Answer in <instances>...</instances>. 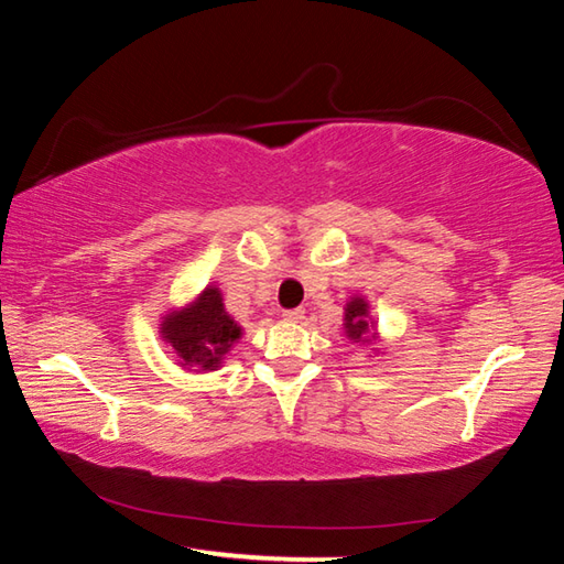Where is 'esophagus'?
Wrapping results in <instances>:
<instances>
[{"label":"esophagus","mask_w":564,"mask_h":564,"mask_svg":"<svg viewBox=\"0 0 564 564\" xmlns=\"http://www.w3.org/2000/svg\"><path fill=\"white\" fill-rule=\"evenodd\" d=\"M303 308H289V311H283V318L285 321H291V323H299V321H303Z\"/></svg>","instance_id":"obj_1"}]
</instances>
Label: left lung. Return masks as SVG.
<instances>
[{
  "label": "left lung",
  "instance_id": "8db88e82",
  "mask_svg": "<svg viewBox=\"0 0 564 564\" xmlns=\"http://www.w3.org/2000/svg\"><path fill=\"white\" fill-rule=\"evenodd\" d=\"M346 333L350 340H368L373 336V323L368 318V303L352 299L346 305Z\"/></svg>",
  "mask_w": 564,
  "mask_h": 564
}]
</instances>
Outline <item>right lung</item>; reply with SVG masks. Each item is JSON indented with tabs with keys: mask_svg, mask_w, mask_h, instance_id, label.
Segmentation results:
<instances>
[{
	"mask_svg": "<svg viewBox=\"0 0 564 564\" xmlns=\"http://www.w3.org/2000/svg\"><path fill=\"white\" fill-rule=\"evenodd\" d=\"M161 336L171 343L181 368L206 373L218 368L228 348L241 338V328L224 311L218 289H206L194 305L164 318Z\"/></svg>",
	"mask_w": 564,
	"mask_h": 564,
	"instance_id": "right-lung-1",
	"label": "right lung"
}]
</instances>
